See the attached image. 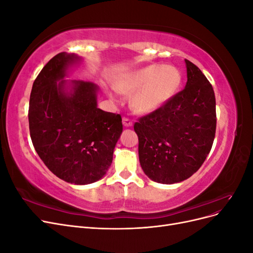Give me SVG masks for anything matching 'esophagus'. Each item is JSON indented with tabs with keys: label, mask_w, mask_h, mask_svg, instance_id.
I'll use <instances>...</instances> for the list:
<instances>
[{
	"label": "esophagus",
	"mask_w": 253,
	"mask_h": 253,
	"mask_svg": "<svg viewBox=\"0 0 253 253\" xmlns=\"http://www.w3.org/2000/svg\"><path fill=\"white\" fill-rule=\"evenodd\" d=\"M122 124H124V126H133V121L131 120V119H129V118H127V117H124V118H122Z\"/></svg>",
	"instance_id": "34e87169"
}]
</instances>
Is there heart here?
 Instances as JSON below:
<instances>
[{
    "label": "heart",
    "instance_id": "1",
    "mask_svg": "<svg viewBox=\"0 0 253 253\" xmlns=\"http://www.w3.org/2000/svg\"><path fill=\"white\" fill-rule=\"evenodd\" d=\"M181 76L170 65L150 64L139 68L120 83L126 93H136L132 98L133 108L141 113L159 109L175 94L180 85Z\"/></svg>",
    "mask_w": 253,
    "mask_h": 253
}]
</instances>
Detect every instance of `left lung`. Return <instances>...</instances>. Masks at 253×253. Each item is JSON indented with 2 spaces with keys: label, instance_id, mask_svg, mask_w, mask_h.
<instances>
[{
  "label": "left lung",
  "instance_id": "1",
  "mask_svg": "<svg viewBox=\"0 0 253 253\" xmlns=\"http://www.w3.org/2000/svg\"><path fill=\"white\" fill-rule=\"evenodd\" d=\"M185 62L186 87L134 125L143 172L167 185L185 180L200 169L215 137L213 87L200 68L187 59Z\"/></svg>",
  "mask_w": 253,
  "mask_h": 253
}]
</instances>
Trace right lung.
Wrapping results in <instances>:
<instances>
[{
  "mask_svg": "<svg viewBox=\"0 0 253 253\" xmlns=\"http://www.w3.org/2000/svg\"><path fill=\"white\" fill-rule=\"evenodd\" d=\"M79 58L60 52L36 78L29 99V133L38 155L57 177L86 185L108 171L122 132L119 114L97 108V86L74 81L65 94L66 67Z\"/></svg>",
  "mask_w": 253,
  "mask_h": 253,
  "instance_id": "right-lung-1",
  "label": "right lung"
}]
</instances>
